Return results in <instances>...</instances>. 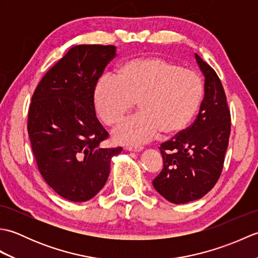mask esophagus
<instances>
[{"label": "esophagus", "mask_w": 258, "mask_h": 258, "mask_svg": "<svg viewBox=\"0 0 258 258\" xmlns=\"http://www.w3.org/2000/svg\"><path fill=\"white\" fill-rule=\"evenodd\" d=\"M125 150L128 151V152H135L136 153V152L143 151V147H142V146H126Z\"/></svg>", "instance_id": "obj_1"}]
</instances>
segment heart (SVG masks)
I'll use <instances>...</instances> for the list:
<instances>
[{
	"label": "heart",
	"instance_id": "obj_1",
	"mask_svg": "<svg viewBox=\"0 0 258 258\" xmlns=\"http://www.w3.org/2000/svg\"><path fill=\"white\" fill-rule=\"evenodd\" d=\"M203 97V82L193 70L161 57L133 58L119 65L115 78L104 76L93 93L97 116L107 126L118 125L138 103L140 113L113 134L119 144L140 145L187 127Z\"/></svg>",
	"mask_w": 258,
	"mask_h": 258
}]
</instances>
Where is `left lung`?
Returning a JSON list of instances; mask_svg holds the SVG:
<instances>
[{
  "label": "left lung",
  "instance_id": "left-lung-1",
  "mask_svg": "<svg viewBox=\"0 0 258 258\" xmlns=\"http://www.w3.org/2000/svg\"><path fill=\"white\" fill-rule=\"evenodd\" d=\"M204 75V98L194 123L161 144L162 172L153 186L164 199L185 204L202 199L221 176L231 133V114L221 80L195 54Z\"/></svg>",
  "mask_w": 258,
  "mask_h": 258
}]
</instances>
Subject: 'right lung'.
I'll return each instance as SVG.
<instances>
[{"label": "right lung", "instance_id": "obj_1", "mask_svg": "<svg viewBox=\"0 0 258 258\" xmlns=\"http://www.w3.org/2000/svg\"><path fill=\"white\" fill-rule=\"evenodd\" d=\"M115 55L113 45H75L32 96L27 132L38 171L71 202L93 199L106 183L112 157L122 152L100 146L108 134L93 104L97 81Z\"/></svg>", "mask_w": 258, "mask_h": 258}]
</instances>
